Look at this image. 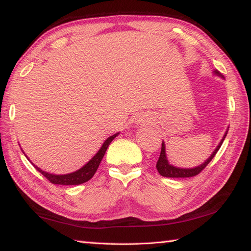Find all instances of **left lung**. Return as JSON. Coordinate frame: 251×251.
Listing matches in <instances>:
<instances>
[{
	"label": "left lung",
	"mask_w": 251,
	"mask_h": 251,
	"mask_svg": "<svg viewBox=\"0 0 251 251\" xmlns=\"http://www.w3.org/2000/svg\"><path fill=\"white\" fill-rule=\"evenodd\" d=\"M214 73L216 74V75L220 76L222 78H225L219 71L216 70V71H214ZM227 130H228V127H227V129L226 131L225 136H223L221 141L219 142V145L217 146V148L215 149V151L211 153V155L208 157L204 163L199 165V166L193 167V168H180V167L174 166V165H172V164H169L168 159H167V156H166V150H165V142L163 141L162 142L161 155H159L158 161L156 163L157 172L159 173V175L163 176V177H167V178H190V177H194V176L199 175L201 172V170L204 169L208 164H209V162L211 161L212 158H214V156L217 154L218 150H219L221 145L223 143V141H225V139H226V134H227Z\"/></svg>",
	"instance_id": "left-lung-1"
}]
</instances>
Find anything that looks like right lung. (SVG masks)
Here are the masks:
<instances>
[{"instance_id":"add662e5","label":"right lung","mask_w":251,"mask_h":251,"mask_svg":"<svg viewBox=\"0 0 251 251\" xmlns=\"http://www.w3.org/2000/svg\"><path fill=\"white\" fill-rule=\"evenodd\" d=\"M120 132H117V134H114L113 136H110L108 139H106L102 147L99 149V151L95 154V156L90 159V161L85 164L82 168L77 169L76 172L74 173H70V174H66V175H54V174H50L47 172H44V170H42L41 168H39L37 166H35L34 164H32L33 166L39 170V172L44 176V177L50 180L51 183L54 184H62V185H75V184H82L84 182H86V181L90 180L93 178V176L95 175V173L97 172V169L100 165L101 159L103 158L104 154L106 149L110 146V143L113 141L114 138L119 135ZM28 158V157H26ZM29 159V158H28ZM30 161V159H29Z\"/></svg>"}]
</instances>
